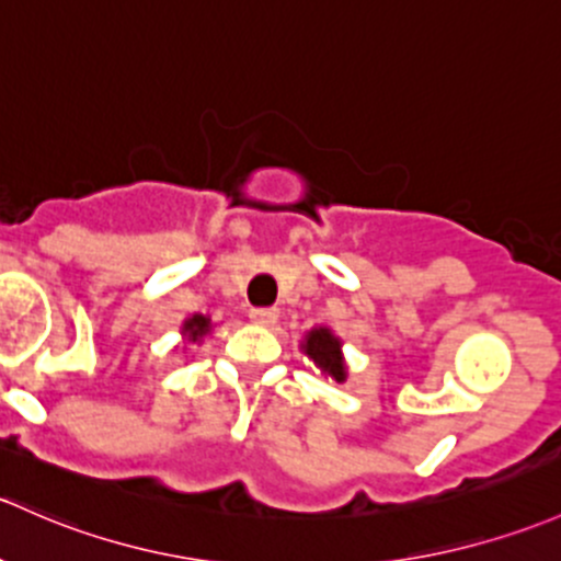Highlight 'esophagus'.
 Segmentation results:
<instances>
[{
  "label": "esophagus",
  "instance_id": "34e87169",
  "mask_svg": "<svg viewBox=\"0 0 561 561\" xmlns=\"http://www.w3.org/2000/svg\"><path fill=\"white\" fill-rule=\"evenodd\" d=\"M250 320L255 322V325L271 328V325H276V320H279V311L276 309H250Z\"/></svg>",
  "mask_w": 561,
  "mask_h": 561
}]
</instances>
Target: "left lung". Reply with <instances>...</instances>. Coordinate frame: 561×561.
Segmentation results:
<instances>
[{"mask_svg": "<svg viewBox=\"0 0 561 561\" xmlns=\"http://www.w3.org/2000/svg\"><path fill=\"white\" fill-rule=\"evenodd\" d=\"M341 339L333 333V330L325 325L311 328L309 333L300 341V352L317 365L325 379H333L335 385H344L346 376H350V368H346V357L341 352Z\"/></svg>", "mask_w": 561, "mask_h": 561, "instance_id": "1", "label": "left lung"}]
</instances>
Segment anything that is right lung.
Instances as JSON below:
<instances>
[{
	"label": "right lung",
	"instance_id": "add662e5",
	"mask_svg": "<svg viewBox=\"0 0 561 561\" xmlns=\"http://www.w3.org/2000/svg\"><path fill=\"white\" fill-rule=\"evenodd\" d=\"M211 320L206 314H191L185 322H182L180 335H182V346H198L204 344L206 335L211 333Z\"/></svg>",
	"mask_w": 561,
	"mask_h": 561
}]
</instances>
